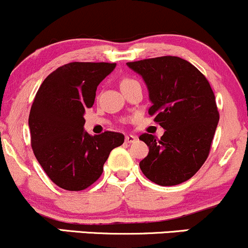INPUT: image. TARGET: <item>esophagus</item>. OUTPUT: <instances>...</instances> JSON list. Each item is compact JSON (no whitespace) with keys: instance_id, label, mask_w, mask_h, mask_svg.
<instances>
[{"instance_id":"1","label":"esophagus","mask_w":248,"mask_h":248,"mask_svg":"<svg viewBox=\"0 0 248 248\" xmlns=\"http://www.w3.org/2000/svg\"><path fill=\"white\" fill-rule=\"evenodd\" d=\"M136 140H138V136L135 135H126V142L128 143H134Z\"/></svg>"}]
</instances>
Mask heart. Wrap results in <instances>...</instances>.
Here are the masks:
<instances>
[{
  "label": "heart",
  "instance_id": "1",
  "mask_svg": "<svg viewBox=\"0 0 248 248\" xmlns=\"http://www.w3.org/2000/svg\"><path fill=\"white\" fill-rule=\"evenodd\" d=\"M135 81H136L135 79L128 78V77H126V78H124V79H122V80L120 81V87H124V86H127V85L133 84V82H135Z\"/></svg>",
  "mask_w": 248,
  "mask_h": 248
}]
</instances>
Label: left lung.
<instances>
[{
    "label": "left lung",
    "mask_w": 248,
    "mask_h": 248,
    "mask_svg": "<svg viewBox=\"0 0 248 248\" xmlns=\"http://www.w3.org/2000/svg\"><path fill=\"white\" fill-rule=\"evenodd\" d=\"M149 91V115L163 127L157 139L144 133L149 147L140 168L148 179L171 186L191 178L209 156L219 112L205 76L186 59L173 56L127 62Z\"/></svg>",
    "instance_id": "obj_1"
}]
</instances>
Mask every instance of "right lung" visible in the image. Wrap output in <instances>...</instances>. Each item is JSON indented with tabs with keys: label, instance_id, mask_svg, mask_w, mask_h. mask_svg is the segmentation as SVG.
<instances>
[{
	"label": "right lung",
	"instance_id": "right-lung-1",
	"mask_svg": "<svg viewBox=\"0 0 248 248\" xmlns=\"http://www.w3.org/2000/svg\"><path fill=\"white\" fill-rule=\"evenodd\" d=\"M115 62H73L50 73L37 91L29 115L31 147L43 170L56 186L80 191L99 179L110 152L124 134L90 135L84 113L94 104L98 85Z\"/></svg>",
	"mask_w": 248,
	"mask_h": 248
}]
</instances>
